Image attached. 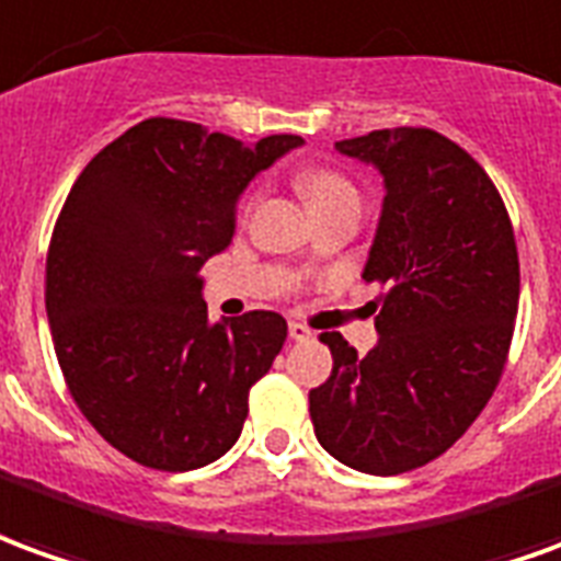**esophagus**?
Returning a JSON list of instances; mask_svg holds the SVG:
<instances>
[{"mask_svg":"<svg viewBox=\"0 0 561 561\" xmlns=\"http://www.w3.org/2000/svg\"><path fill=\"white\" fill-rule=\"evenodd\" d=\"M311 335L313 332L305 323H296V320L289 323V337H293V341H308Z\"/></svg>","mask_w":561,"mask_h":561,"instance_id":"1","label":"esophagus"}]
</instances>
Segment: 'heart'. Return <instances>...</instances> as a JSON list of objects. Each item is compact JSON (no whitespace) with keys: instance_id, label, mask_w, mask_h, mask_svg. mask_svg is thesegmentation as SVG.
Returning a JSON list of instances; mask_svg holds the SVG:
<instances>
[{"instance_id":"heart-1","label":"heart","mask_w":561,"mask_h":561,"mask_svg":"<svg viewBox=\"0 0 561 561\" xmlns=\"http://www.w3.org/2000/svg\"><path fill=\"white\" fill-rule=\"evenodd\" d=\"M299 193L308 202L311 210H323L337 202H347V198H359L356 186L344 178V174L332 172V169H313L299 178Z\"/></svg>"}]
</instances>
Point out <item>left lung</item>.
Returning <instances> with one entry per match:
<instances>
[{
  "label": "left lung",
  "instance_id": "8db88e82",
  "mask_svg": "<svg viewBox=\"0 0 561 561\" xmlns=\"http://www.w3.org/2000/svg\"><path fill=\"white\" fill-rule=\"evenodd\" d=\"M335 150L383 178L363 277L387 293L365 356L320 335L332 375L308 396L311 423L337 462L389 478L450 450L499 387L519 305L514 226L490 174L440 133L377 129Z\"/></svg>",
  "mask_w": 561,
  "mask_h": 561
}]
</instances>
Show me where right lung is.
Wrapping results in <instances>:
<instances>
[{
	"label": "right lung",
	"mask_w": 561,
	"mask_h": 561,
	"mask_svg": "<svg viewBox=\"0 0 561 561\" xmlns=\"http://www.w3.org/2000/svg\"><path fill=\"white\" fill-rule=\"evenodd\" d=\"M299 135L244 145L150 117L87 162L47 250L45 305L59 368L111 447L157 471L220 459L248 420L250 387L287 320L210 323L198 268L236 232L238 198Z\"/></svg>",
	"instance_id": "right-lung-1"
}]
</instances>
